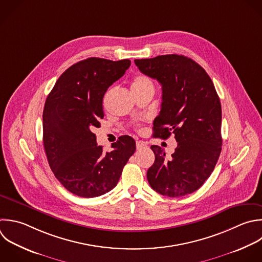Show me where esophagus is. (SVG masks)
I'll use <instances>...</instances> for the list:
<instances>
[{
	"label": "esophagus",
	"instance_id": "esophagus-1",
	"mask_svg": "<svg viewBox=\"0 0 262 262\" xmlns=\"http://www.w3.org/2000/svg\"><path fill=\"white\" fill-rule=\"evenodd\" d=\"M146 146H147V145H146V143H145L144 141H141V140L136 141V148H137L138 150H141V149L145 148Z\"/></svg>",
	"mask_w": 262,
	"mask_h": 262
}]
</instances>
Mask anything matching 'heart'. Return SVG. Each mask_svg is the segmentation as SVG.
<instances>
[{"label":"heart","mask_w":262,"mask_h":262,"mask_svg":"<svg viewBox=\"0 0 262 262\" xmlns=\"http://www.w3.org/2000/svg\"><path fill=\"white\" fill-rule=\"evenodd\" d=\"M148 86H152V82L146 78V77H143V76H138L134 79L133 81V84H132V90H135V89H141V88H144V87H148Z\"/></svg>","instance_id":"obj_1"}]
</instances>
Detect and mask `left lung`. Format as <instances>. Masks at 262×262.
<instances>
[{
    "label": "left lung",
    "mask_w": 262,
    "mask_h": 262,
    "mask_svg": "<svg viewBox=\"0 0 262 262\" xmlns=\"http://www.w3.org/2000/svg\"><path fill=\"white\" fill-rule=\"evenodd\" d=\"M139 71L162 85V105L154 121V136L171 134L177 147L169 159L151 145L154 165L147 170L157 192L183 196L199 189L213 172L221 151V104L206 71L192 59L177 54L135 59Z\"/></svg>",
    "instance_id": "1"
}]
</instances>
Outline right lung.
Instances as JSON below:
<instances>
[{"label":"right lung","instance_id":"add662e5","mask_svg":"<svg viewBox=\"0 0 262 262\" xmlns=\"http://www.w3.org/2000/svg\"><path fill=\"white\" fill-rule=\"evenodd\" d=\"M131 61L90 57L69 68L49 93L43 112V143L49 166L72 193L94 198L112 190L136 149L124 135L103 152L92 132L103 119L107 88L124 76Z\"/></svg>","mask_w":262,"mask_h":262}]
</instances>
